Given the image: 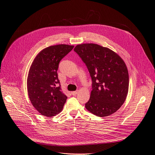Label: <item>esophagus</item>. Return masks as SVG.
Listing matches in <instances>:
<instances>
[{"instance_id":"34e87169","label":"esophagus","mask_w":155,"mask_h":155,"mask_svg":"<svg viewBox=\"0 0 155 155\" xmlns=\"http://www.w3.org/2000/svg\"><path fill=\"white\" fill-rule=\"evenodd\" d=\"M78 93V91H72L71 94L72 95H76V94Z\"/></svg>"}]
</instances>
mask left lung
Instances as JSON below:
<instances>
[{"mask_svg":"<svg viewBox=\"0 0 155 155\" xmlns=\"http://www.w3.org/2000/svg\"><path fill=\"white\" fill-rule=\"evenodd\" d=\"M75 51L86 64L92 80L91 97L85 107L98 117L115 113L126 101L129 89L126 65L118 54L96 44H78Z\"/></svg>","mask_w":155,"mask_h":155,"instance_id":"1","label":"left lung"}]
</instances>
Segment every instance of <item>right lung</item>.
<instances>
[{
  "mask_svg": "<svg viewBox=\"0 0 155 155\" xmlns=\"http://www.w3.org/2000/svg\"><path fill=\"white\" fill-rule=\"evenodd\" d=\"M73 48L66 44L48 47L37 54L31 64L27 79L28 96L42 115L51 117L62 110L68 97L61 91L57 70L60 61Z\"/></svg>",
  "mask_w": 155,
  "mask_h": 155,
  "instance_id": "right-lung-1",
  "label": "right lung"
}]
</instances>
